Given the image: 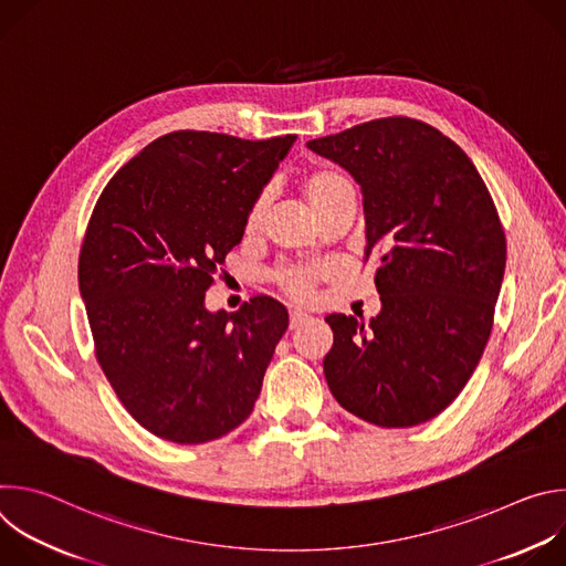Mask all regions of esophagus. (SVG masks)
Instances as JSON below:
<instances>
[{"label": "esophagus", "instance_id": "1", "mask_svg": "<svg viewBox=\"0 0 566 566\" xmlns=\"http://www.w3.org/2000/svg\"><path fill=\"white\" fill-rule=\"evenodd\" d=\"M311 317L306 315V313H302V311H291V317H289V327L291 329H297V327H302L304 322H308Z\"/></svg>", "mask_w": 566, "mask_h": 566}]
</instances>
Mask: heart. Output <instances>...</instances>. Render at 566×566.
Listing matches in <instances>:
<instances>
[{
    "mask_svg": "<svg viewBox=\"0 0 566 566\" xmlns=\"http://www.w3.org/2000/svg\"><path fill=\"white\" fill-rule=\"evenodd\" d=\"M340 186H347V181L340 179L338 175L319 172V175H313V177L308 179V184H306V197H308V201H315V199L325 197L327 192H332V190H336V188H340ZM264 203H266V197H262V199L255 203V208H253V212H251V219H249L251 226H255V223L260 221L262 210H264ZM315 280H317V271H315V269H284V271L277 273V282L282 284V289H284L289 295L297 297V300H306V297L311 295Z\"/></svg>",
    "mask_w": 566,
    "mask_h": 566,
    "instance_id": "b5f03b06",
    "label": "heart"
}]
</instances>
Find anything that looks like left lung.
Listing matches in <instances>:
<instances>
[{"label":"left lung","mask_w":566,"mask_h":566,"mask_svg":"<svg viewBox=\"0 0 566 566\" xmlns=\"http://www.w3.org/2000/svg\"><path fill=\"white\" fill-rule=\"evenodd\" d=\"M306 147L363 192L365 262L380 313L325 319V378L340 406L380 428L441 415L465 387L493 329L506 271L495 203L465 151L415 118H380Z\"/></svg>","instance_id":"left-lung-1"}]
</instances>
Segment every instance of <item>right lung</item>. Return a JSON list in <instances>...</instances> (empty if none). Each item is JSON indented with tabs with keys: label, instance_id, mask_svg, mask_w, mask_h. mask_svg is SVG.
<instances>
[{
	"label": "right lung",
	"instance_id": "1",
	"mask_svg": "<svg viewBox=\"0 0 566 566\" xmlns=\"http://www.w3.org/2000/svg\"><path fill=\"white\" fill-rule=\"evenodd\" d=\"M295 138L166 134L94 208L77 286L96 358L125 410L160 439L206 443L255 408L289 313L269 295L208 311L206 291Z\"/></svg>",
	"mask_w": 566,
	"mask_h": 566
}]
</instances>
